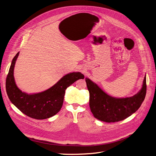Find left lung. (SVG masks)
Segmentation results:
<instances>
[{
    "label": "left lung",
    "mask_w": 156,
    "mask_h": 156,
    "mask_svg": "<svg viewBox=\"0 0 156 156\" xmlns=\"http://www.w3.org/2000/svg\"><path fill=\"white\" fill-rule=\"evenodd\" d=\"M86 82L89 92V106L94 116L99 120L111 123L125 120L140 107L147 90L146 77L139 92L125 98H116L107 94L88 78Z\"/></svg>",
    "instance_id": "obj_1"
}]
</instances>
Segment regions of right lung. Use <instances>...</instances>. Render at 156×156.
I'll list each match as a JSON object with an SVG mask.
<instances>
[{
	"label": "right lung",
	"instance_id": "add662e5",
	"mask_svg": "<svg viewBox=\"0 0 156 156\" xmlns=\"http://www.w3.org/2000/svg\"><path fill=\"white\" fill-rule=\"evenodd\" d=\"M19 53L12 59L6 78L5 88L9 99L23 113L32 118L43 120L56 115L62 108L66 89L76 80L84 79V76L80 72L70 73L43 92L26 94L17 87L14 77V69Z\"/></svg>",
	"mask_w": 156,
	"mask_h": 156
}]
</instances>
